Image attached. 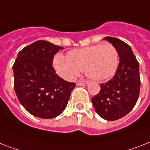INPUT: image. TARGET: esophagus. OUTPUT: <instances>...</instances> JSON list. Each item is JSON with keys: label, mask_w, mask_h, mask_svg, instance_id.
I'll list each match as a JSON object with an SVG mask.
<instances>
[{"label": "esophagus", "mask_w": 150, "mask_h": 150, "mask_svg": "<svg viewBox=\"0 0 150 150\" xmlns=\"http://www.w3.org/2000/svg\"><path fill=\"white\" fill-rule=\"evenodd\" d=\"M89 83V82L87 81H78L76 83V85L77 86H87Z\"/></svg>", "instance_id": "esophagus-1"}]
</instances>
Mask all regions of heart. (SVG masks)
Instances as JSON below:
<instances>
[{"label": "heart", "instance_id": "heart-1", "mask_svg": "<svg viewBox=\"0 0 150 150\" xmlns=\"http://www.w3.org/2000/svg\"><path fill=\"white\" fill-rule=\"evenodd\" d=\"M118 65V50L111 44L74 49L67 57L58 53L53 60L56 72L67 80H74L83 69L93 80H106L115 74Z\"/></svg>", "mask_w": 150, "mask_h": 150}]
</instances>
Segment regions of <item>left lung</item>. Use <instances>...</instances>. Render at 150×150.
<instances>
[{
	"instance_id": "obj_1",
	"label": "left lung",
	"mask_w": 150,
	"mask_h": 150,
	"mask_svg": "<svg viewBox=\"0 0 150 150\" xmlns=\"http://www.w3.org/2000/svg\"><path fill=\"white\" fill-rule=\"evenodd\" d=\"M117 48L120 63L113 77L100 84L101 90L91 101L96 113L106 120H117L133 109L140 90L139 62L129 46L121 40L103 38Z\"/></svg>"
}]
</instances>
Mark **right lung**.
Segmentation results:
<instances>
[{"label": "right lung", "instance_id": "obj_1", "mask_svg": "<svg viewBox=\"0 0 150 150\" xmlns=\"http://www.w3.org/2000/svg\"><path fill=\"white\" fill-rule=\"evenodd\" d=\"M63 47L38 40L18 53L13 70V86L18 100L33 116L52 119L61 114L67 105L75 83L56 74L54 57Z\"/></svg>", "mask_w": 150, "mask_h": 150}]
</instances>
